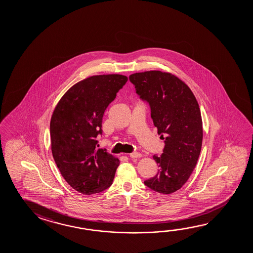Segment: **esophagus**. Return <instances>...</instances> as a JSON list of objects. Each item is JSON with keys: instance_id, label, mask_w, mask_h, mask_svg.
Here are the masks:
<instances>
[{"instance_id": "obj_1", "label": "esophagus", "mask_w": 253, "mask_h": 253, "mask_svg": "<svg viewBox=\"0 0 253 253\" xmlns=\"http://www.w3.org/2000/svg\"><path fill=\"white\" fill-rule=\"evenodd\" d=\"M142 156V154L140 153H137V152H134V153H131L129 154V157L130 158H140Z\"/></svg>"}]
</instances>
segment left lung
<instances>
[{
    "label": "left lung",
    "mask_w": 253,
    "mask_h": 253,
    "mask_svg": "<svg viewBox=\"0 0 253 253\" xmlns=\"http://www.w3.org/2000/svg\"><path fill=\"white\" fill-rule=\"evenodd\" d=\"M141 100L149 104L153 125L164 140L155 176L144 182L151 190L171 194L187 182L199 160L203 128L199 103L186 84L160 71L129 76Z\"/></svg>",
    "instance_id": "8db88e82"
}]
</instances>
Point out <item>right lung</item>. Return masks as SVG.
I'll return each mask as SVG.
<instances>
[{
	"label": "right lung",
	"mask_w": 253,
	"mask_h": 253,
	"mask_svg": "<svg viewBox=\"0 0 253 253\" xmlns=\"http://www.w3.org/2000/svg\"><path fill=\"white\" fill-rule=\"evenodd\" d=\"M128 78L99 75L70 88L54 108L50 122L51 149L63 178L74 190L95 194L111 186L120 162L97 149L102 118Z\"/></svg>",
	"instance_id": "1"
}]
</instances>
